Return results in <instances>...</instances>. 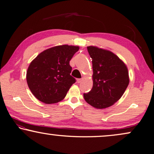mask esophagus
Instances as JSON below:
<instances>
[{
    "label": "esophagus",
    "instance_id": "34e87169",
    "mask_svg": "<svg viewBox=\"0 0 154 154\" xmlns=\"http://www.w3.org/2000/svg\"><path fill=\"white\" fill-rule=\"evenodd\" d=\"M82 81V79H77V82H78V83H80Z\"/></svg>",
    "mask_w": 154,
    "mask_h": 154
}]
</instances>
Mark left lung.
I'll return each instance as SVG.
<instances>
[{"label": "left lung", "instance_id": "8db88e82", "mask_svg": "<svg viewBox=\"0 0 154 154\" xmlns=\"http://www.w3.org/2000/svg\"><path fill=\"white\" fill-rule=\"evenodd\" d=\"M92 58L93 88L84 93L85 101L97 109L114 105L125 93L129 83L126 65L111 51L96 47H87Z\"/></svg>", "mask_w": 154, "mask_h": 154}]
</instances>
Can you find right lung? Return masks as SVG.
Instances as JSON below:
<instances>
[{
    "instance_id": "add662e5",
    "label": "right lung",
    "mask_w": 154,
    "mask_h": 154,
    "mask_svg": "<svg viewBox=\"0 0 154 154\" xmlns=\"http://www.w3.org/2000/svg\"><path fill=\"white\" fill-rule=\"evenodd\" d=\"M79 47L57 46L40 53L28 67L26 80L35 97L45 103H55L66 97L75 79L70 75L69 61Z\"/></svg>"
}]
</instances>
